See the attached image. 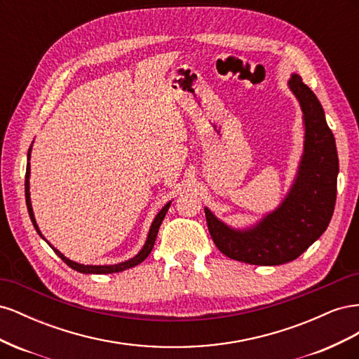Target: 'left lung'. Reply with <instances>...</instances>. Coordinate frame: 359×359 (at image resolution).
Instances as JSON below:
<instances>
[{
    "mask_svg": "<svg viewBox=\"0 0 359 359\" xmlns=\"http://www.w3.org/2000/svg\"><path fill=\"white\" fill-rule=\"evenodd\" d=\"M287 86L302 111L304 151L285 199L274 211L243 229L226 224L205 206L217 248L250 265L273 266L297 259L327 231L334 212L339 175L334 135L316 94L301 76L292 73Z\"/></svg>",
    "mask_w": 359,
    "mask_h": 359,
    "instance_id": "8db88e82",
    "label": "left lung"
}]
</instances>
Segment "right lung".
<instances>
[{
    "label": "right lung",
    "instance_id": "1",
    "mask_svg": "<svg viewBox=\"0 0 359 359\" xmlns=\"http://www.w3.org/2000/svg\"><path fill=\"white\" fill-rule=\"evenodd\" d=\"M31 148L32 145L29 147L28 149V156H27V173H25V199H27V208H28V214H29V219L32 222V226H34V229L37 231V233L45 240L50 247L53 252H55L64 262H66L72 269L78 271V273H82V274H114V273H121V271H126V269H130L133 268L136 265H139L140 262H144V260L148 257V255L151 253V250H153L154 247V243H156V238H157V233H158V227L163 222V219H165V215L169 210V206L172 203V201H169L163 208L158 211V214L154 217L153 223H151L149 226V232H148V236H147V241L144 244V247L139 250V253L136 256H133L132 259L128 260H124V262H119V264H114V265H83V264H78L74 262V260H70L69 257L64 256L60 250H57L55 247H53L45 236H43V233L40 232L39 229V224L36 222V217H34V211H32V205H31V198H29V173H31V168H29V158H31Z\"/></svg>",
    "mask_w": 359,
    "mask_h": 359
}]
</instances>
